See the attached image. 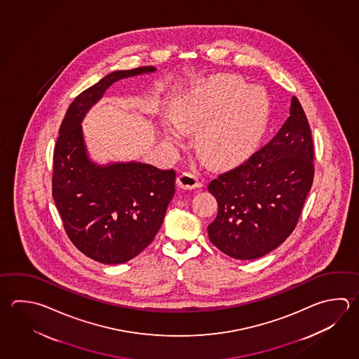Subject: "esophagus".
<instances>
[{
	"instance_id": "obj_1",
	"label": "esophagus",
	"mask_w": 359,
	"mask_h": 359,
	"mask_svg": "<svg viewBox=\"0 0 359 359\" xmlns=\"http://www.w3.org/2000/svg\"><path fill=\"white\" fill-rule=\"evenodd\" d=\"M176 184H177L179 188H182L184 190L196 189V188L203 187V184L198 180V177L196 175H193V174H190V172L180 174L179 177H177V180H176Z\"/></svg>"
}]
</instances>
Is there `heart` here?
Returning a JSON list of instances; mask_svg holds the SVG:
<instances>
[{
  "instance_id": "heart-1",
  "label": "heart",
  "mask_w": 359,
  "mask_h": 359,
  "mask_svg": "<svg viewBox=\"0 0 359 359\" xmlns=\"http://www.w3.org/2000/svg\"><path fill=\"white\" fill-rule=\"evenodd\" d=\"M269 113L264 88H248L236 76H221L180 95L171 108V119L184 133L198 132L194 149L204 163L224 169L250 154ZM176 128L165 123L163 133L170 142L179 144L182 135Z\"/></svg>"
}]
</instances>
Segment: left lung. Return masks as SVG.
Masks as SVG:
<instances>
[{
    "label": "left lung",
    "mask_w": 359,
    "mask_h": 359,
    "mask_svg": "<svg viewBox=\"0 0 359 359\" xmlns=\"http://www.w3.org/2000/svg\"><path fill=\"white\" fill-rule=\"evenodd\" d=\"M311 129L292 96L290 116L271 142L210 182L218 212L210 243L240 260L264 257L291 235L313 180Z\"/></svg>",
    "instance_id": "left-lung-1"
}]
</instances>
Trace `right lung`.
I'll list each match as a JSON object with an SVG mask.
<instances>
[{
	"label": "right lung",
	"mask_w": 359,
	"mask_h": 359,
	"mask_svg": "<svg viewBox=\"0 0 359 359\" xmlns=\"http://www.w3.org/2000/svg\"><path fill=\"white\" fill-rule=\"evenodd\" d=\"M155 71H114L76 96L55 143L52 196L65 230L79 250L102 264L126 263L152 243L175 194V171L91 161L81 123L114 82Z\"/></svg>",
	"instance_id": "right-lung-1"
}]
</instances>
